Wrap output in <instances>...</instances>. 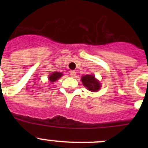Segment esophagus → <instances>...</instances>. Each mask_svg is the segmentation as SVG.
Here are the masks:
<instances>
[{"label": "esophagus", "instance_id": "obj_1", "mask_svg": "<svg viewBox=\"0 0 148 148\" xmlns=\"http://www.w3.org/2000/svg\"><path fill=\"white\" fill-rule=\"evenodd\" d=\"M70 75L71 77H75V75H76V73L75 71H71L70 73Z\"/></svg>", "mask_w": 148, "mask_h": 148}]
</instances>
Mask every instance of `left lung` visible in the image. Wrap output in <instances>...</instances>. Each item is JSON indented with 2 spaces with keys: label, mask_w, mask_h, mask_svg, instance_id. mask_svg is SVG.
Returning <instances> with one entry per match:
<instances>
[{
  "label": "left lung",
  "mask_w": 148,
  "mask_h": 148,
  "mask_svg": "<svg viewBox=\"0 0 148 148\" xmlns=\"http://www.w3.org/2000/svg\"><path fill=\"white\" fill-rule=\"evenodd\" d=\"M82 82L84 86H85L89 90L92 92H96L100 89L101 84L92 75H84L82 78Z\"/></svg>",
  "instance_id": "8db88e82"
}]
</instances>
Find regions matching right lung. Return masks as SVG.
<instances>
[{"label":"right lung","mask_w":148,"mask_h":148,"mask_svg":"<svg viewBox=\"0 0 148 148\" xmlns=\"http://www.w3.org/2000/svg\"><path fill=\"white\" fill-rule=\"evenodd\" d=\"M61 75H62V73H58V72L53 73L50 75H49V79L51 82H56V80H58V78H61Z\"/></svg>","instance_id":"obj_1"}]
</instances>
